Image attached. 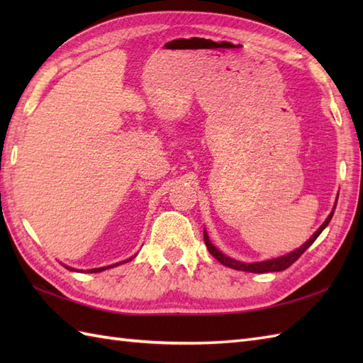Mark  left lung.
I'll list each match as a JSON object with an SVG mask.
<instances>
[{
  "mask_svg": "<svg viewBox=\"0 0 363 363\" xmlns=\"http://www.w3.org/2000/svg\"><path fill=\"white\" fill-rule=\"evenodd\" d=\"M335 209V206H334ZM334 215V211L329 213V217L325 220V223L318 228L317 233H315L309 240H307L304 245H301L298 250L291 251L290 254H285V256L282 257H276V259H272V260H265V262H254V264H245V262H240V260H235V259H230L228 256H225L221 251H218V248H215V246L211 243L209 240V235H207V233L204 230V242H206V246L207 250H209V252L212 254V256L217 259L220 264L226 265L229 268H234V269H240V272H250V273H272V272H282V269L289 268L291 264H295V262L303 256L304 251L309 248V246L317 240V237L323 233V229H325L328 225L330 218H333Z\"/></svg>",
  "mask_w": 363,
  "mask_h": 363,
  "instance_id": "1",
  "label": "left lung"
}]
</instances>
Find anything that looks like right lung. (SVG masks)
I'll return each mask as SVG.
<instances>
[{
    "label": "right lung",
    "instance_id": "obj_1",
    "mask_svg": "<svg viewBox=\"0 0 363 363\" xmlns=\"http://www.w3.org/2000/svg\"><path fill=\"white\" fill-rule=\"evenodd\" d=\"M128 260H133V257L130 259H128ZM126 260V262H128ZM117 265H120V264H113V265H109V267H101V268H94V269H89V273H99V272H104V269H107V268H112V267H117ZM68 269H72L73 272V268H70V267H67Z\"/></svg>",
    "mask_w": 363,
    "mask_h": 363
}]
</instances>
